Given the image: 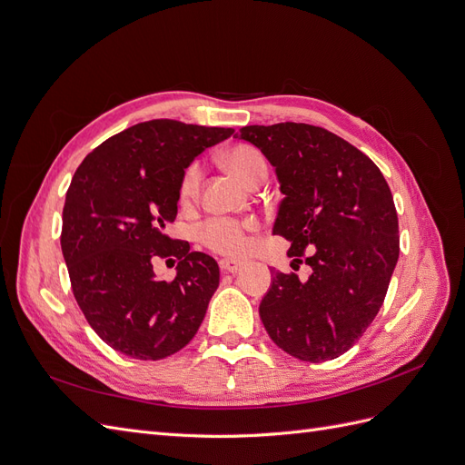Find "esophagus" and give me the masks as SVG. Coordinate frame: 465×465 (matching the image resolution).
Wrapping results in <instances>:
<instances>
[{
  "instance_id": "1",
  "label": "esophagus",
  "mask_w": 465,
  "mask_h": 465,
  "mask_svg": "<svg viewBox=\"0 0 465 465\" xmlns=\"http://www.w3.org/2000/svg\"><path fill=\"white\" fill-rule=\"evenodd\" d=\"M246 263H248L246 260H232V258H227V260H221V262H219V267H221V272H224V273H238Z\"/></svg>"
}]
</instances>
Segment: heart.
Instances as JSON below:
<instances>
[{
	"label": "heart",
	"mask_w": 465,
	"mask_h": 465,
	"mask_svg": "<svg viewBox=\"0 0 465 465\" xmlns=\"http://www.w3.org/2000/svg\"><path fill=\"white\" fill-rule=\"evenodd\" d=\"M223 163L227 164L231 171L246 182L248 186L254 184L258 180H265L267 176V161L263 153L248 143L232 145L223 153ZM202 186V168L198 163H192L182 173L180 184H178V198L182 203H190L200 193ZM254 227L252 221H234L224 217H213L200 224L198 238L200 242L219 254H241L248 246L246 232Z\"/></svg>",
	"instance_id": "b5f03b06"
}]
</instances>
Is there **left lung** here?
<instances>
[{"label":"left lung","instance_id":"left-lung-1","mask_svg":"<svg viewBox=\"0 0 465 465\" xmlns=\"http://www.w3.org/2000/svg\"><path fill=\"white\" fill-rule=\"evenodd\" d=\"M236 137L275 166L285 193L273 234L312 267L301 281L273 272L260 318L273 343L308 362L343 355L376 318L400 258L398 213L380 168L311 124L246 125Z\"/></svg>","mask_w":465,"mask_h":465}]
</instances>
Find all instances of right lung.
Wrapping results in <instances>:
<instances>
[{"label": "right lung", "instance_id": "obj_1", "mask_svg": "<svg viewBox=\"0 0 465 465\" xmlns=\"http://www.w3.org/2000/svg\"><path fill=\"white\" fill-rule=\"evenodd\" d=\"M232 135L178 120H149L106 139L65 193L62 252L89 326L118 353L159 361L186 347L219 287V265L164 232L178 184L202 151ZM157 257L179 260L173 282L153 279Z\"/></svg>", "mask_w": 465, "mask_h": 465}]
</instances>
